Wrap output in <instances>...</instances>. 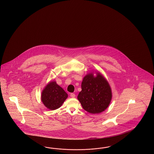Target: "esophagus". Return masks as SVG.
Masks as SVG:
<instances>
[{"label":"esophagus","mask_w":154,"mask_h":154,"mask_svg":"<svg viewBox=\"0 0 154 154\" xmlns=\"http://www.w3.org/2000/svg\"><path fill=\"white\" fill-rule=\"evenodd\" d=\"M70 96H71V97H72V98H74L75 96L74 93H71V94H70Z\"/></svg>","instance_id":"esophagus-1"}]
</instances>
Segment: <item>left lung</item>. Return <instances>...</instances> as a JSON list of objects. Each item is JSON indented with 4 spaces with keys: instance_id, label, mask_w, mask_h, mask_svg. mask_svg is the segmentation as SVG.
<instances>
[{
    "instance_id": "8db88e82",
    "label": "left lung",
    "mask_w": 154,
    "mask_h": 154,
    "mask_svg": "<svg viewBox=\"0 0 154 154\" xmlns=\"http://www.w3.org/2000/svg\"><path fill=\"white\" fill-rule=\"evenodd\" d=\"M86 75L81 84L82 91L77 96L86 111L93 114L103 112L108 107L112 97L110 86L100 73Z\"/></svg>"
}]
</instances>
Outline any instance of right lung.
Listing matches in <instances>:
<instances>
[{"mask_svg":"<svg viewBox=\"0 0 154 154\" xmlns=\"http://www.w3.org/2000/svg\"><path fill=\"white\" fill-rule=\"evenodd\" d=\"M68 97V94L55 81H51L46 86L42 93V101L50 110L60 108Z\"/></svg>","mask_w":154,"mask_h":154,"instance_id":"right-lung-1","label":"right lung"}]
</instances>
